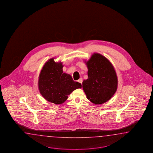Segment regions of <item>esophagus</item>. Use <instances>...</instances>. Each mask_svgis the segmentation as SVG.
I'll list each match as a JSON object with an SVG mask.
<instances>
[{
  "label": "esophagus",
  "instance_id": "esophagus-1",
  "mask_svg": "<svg viewBox=\"0 0 153 153\" xmlns=\"http://www.w3.org/2000/svg\"><path fill=\"white\" fill-rule=\"evenodd\" d=\"M77 81L79 82V83H82V81H83V79H82V78H80L79 79H78V81Z\"/></svg>",
  "mask_w": 153,
  "mask_h": 153
}]
</instances>
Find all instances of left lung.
Listing matches in <instances>:
<instances>
[{
  "label": "left lung",
  "mask_w": 153,
  "mask_h": 153,
  "mask_svg": "<svg viewBox=\"0 0 153 153\" xmlns=\"http://www.w3.org/2000/svg\"><path fill=\"white\" fill-rule=\"evenodd\" d=\"M88 68V78L83 80L82 88L87 98L99 105L109 101L115 94L118 79L111 62L105 56L94 53L88 60H85Z\"/></svg>",
  "instance_id": "obj_1"
}]
</instances>
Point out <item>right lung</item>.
Wrapping results in <instances>:
<instances>
[{
    "mask_svg": "<svg viewBox=\"0 0 153 153\" xmlns=\"http://www.w3.org/2000/svg\"><path fill=\"white\" fill-rule=\"evenodd\" d=\"M49 59L41 70L38 87L42 96L50 102L59 105L64 103L75 89L81 88L80 83L73 80L71 76L63 73L62 62Z\"/></svg>",
    "mask_w": 153,
    "mask_h": 153,
    "instance_id": "right-lung-1",
    "label": "right lung"
}]
</instances>
